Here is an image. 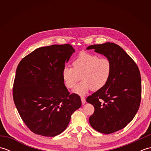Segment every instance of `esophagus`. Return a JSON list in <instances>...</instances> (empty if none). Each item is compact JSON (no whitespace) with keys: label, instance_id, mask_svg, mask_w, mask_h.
Listing matches in <instances>:
<instances>
[{"label":"esophagus","instance_id":"obj_1","mask_svg":"<svg viewBox=\"0 0 151 151\" xmlns=\"http://www.w3.org/2000/svg\"><path fill=\"white\" fill-rule=\"evenodd\" d=\"M81 101H82V104H84L85 103H86V99L84 98V97H81Z\"/></svg>","mask_w":151,"mask_h":151}]
</instances>
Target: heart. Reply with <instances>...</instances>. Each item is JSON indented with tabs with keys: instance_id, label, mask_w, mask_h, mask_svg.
I'll return each mask as SVG.
<instances>
[{
	"instance_id": "obj_1",
	"label": "heart",
	"mask_w": 151,
	"mask_h": 151,
	"mask_svg": "<svg viewBox=\"0 0 151 151\" xmlns=\"http://www.w3.org/2000/svg\"><path fill=\"white\" fill-rule=\"evenodd\" d=\"M72 65L73 67H63L62 78L66 87L73 89L81 78L83 81L73 90L79 95H84L89 90H100L110 78L111 63L107 58L81 52L74 59Z\"/></svg>"
}]
</instances>
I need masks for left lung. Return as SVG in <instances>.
<instances>
[{
    "mask_svg": "<svg viewBox=\"0 0 151 151\" xmlns=\"http://www.w3.org/2000/svg\"><path fill=\"white\" fill-rule=\"evenodd\" d=\"M87 49L103 54L111 63V74L103 88L86 99L95 111L89 121L98 132L111 134L130 123L139 108L142 81L138 67L118 45L107 42Z\"/></svg>",
    "mask_w": 151,
    "mask_h": 151,
    "instance_id": "1",
    "label": "left lung"
}]
</instances>
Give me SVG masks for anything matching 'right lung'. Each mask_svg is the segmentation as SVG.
<instances>
[{
  "label": "right lung",
  "instance_id": "1",
  "mask_svg": "<svg viewBox=\"0 0 151 151\" xmlns=\"http://www.w3.org/2000/svg\"><path fill=\"white\" fill-rule=\"evenodd\" d=\"M75 51L69 44L40 47L19 62L13 98L22 120L32 132L47 137L58 135L81 106L80 96L69 94L62 76Z\"/></svg>",
  "mask_w": 151,
  "mask_h": 151
}]
</instances>
